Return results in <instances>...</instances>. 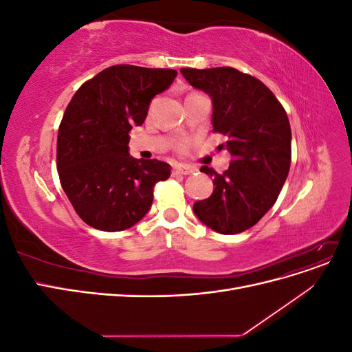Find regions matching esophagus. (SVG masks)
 <instances>
[{
    "instance_id": "esophagus-1",
    "label": "esophagus",
    "mask_w": 352,
    "mask_h": 352,
    "mask_svg": "<svg viewBox=\"0 0 352 352\" xmlns=\"http://www.w3.org/2000/svg\"><path fill=\"white\" fill-rule=\"evenodd\" d=\"M195 168L190 167V166H186V164H176L173 167V173L175 175H190L194 173Z\"/></svg>"
}]
</instances>
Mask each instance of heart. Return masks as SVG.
<instances>
[{
    "label": "heart",
    "mask_w": 352,
    "mask_h": 352,
    "mask_svg": "<svg viewBox=\"0 0 352 352\" xmlns=\"http://www.w3.org/2000/svg\"><path fill=\"white\" fill-rule=\"evenodd\" d=\"M185 148H186V144H180L179 145V150H185Z\"/></svg>",
    "instance_id": "b5f03b06"
}]
</instances>
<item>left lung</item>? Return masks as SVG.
<instances>
[{
  "label": "left lung",
  "mask_w": 352,
  "mask_h": 352,
  "mask_svg": "<svg viewBox=\"0 0 352 352\" xmlns=\"http://www.w3.org/2000/svg\"><path fill=\"white\" fill-rule=\"evenodd\" d=\"M194 88L212 100V132L226 136L233 160L225 173L201 167L214 184L211 197L194 204L206 226L221 235L252 228L279 197L291 166V126L265 85L233 67L180 69Z\"/></svg>",
  "instance_id": "1"
}]
</instances>
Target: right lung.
<instances>
[{"mask_svg": "<svg viewBox=\"0 0 352 352\" xmlns=\"http://www.w3.org/2000/svg\"><path fill=\"white\" fill-rule=\"evenodd\" d=\"M177 72L117 65L85 82L63 116L57 138L60 184L87 225L120 232L150 210L154 186L170 176L158 160L129 154V132Z\"/></svg>", "mask_w": 352, "mask_h": 352, "instance_id": "right-lung-1", "label": "right lung"}]
</instances>
